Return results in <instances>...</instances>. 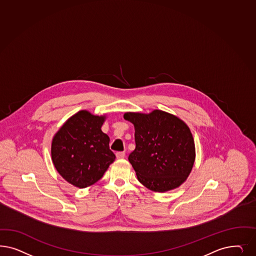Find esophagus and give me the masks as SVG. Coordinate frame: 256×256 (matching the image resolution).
I'll return each instance as SVG.
<instances>
[{"label":"esophagus","mask_w":256,"mask_h":256,"mask_svg":"<svg viewBox=\"0 0 256 256\" xmlns=\"http://www.w3.org/2000/svg\"><path fill=\"white\" fill-rule=\"evenodd\" d=\"M116 156L118 159H122L125 157V152H118L116 154Z\"/></svg>","instance_id":"obj_1"}]
</instances>
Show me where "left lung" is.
Here are the masks:
<instances>
[{
    "label": "left lung",
    "instance_id": "8db88e82",
    "mask_svg": "<svg viewBox=\"0 0 256 256\" xmlns=\"http://www.w3.org/2000/svg\"><path fill=\"white\" fill-rule=\"evenodd\" d=\"M124 118L134 126L136 148L128 159L138 181L154 192L180 186L191 172L196 156L188 126L162 110L150 114L127 112Z\"/></svg>",
    "mask_w": 256,
    "mask_h": 256
}]
</instances>
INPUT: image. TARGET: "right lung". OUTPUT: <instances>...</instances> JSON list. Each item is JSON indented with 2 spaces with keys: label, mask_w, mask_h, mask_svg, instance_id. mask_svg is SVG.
<instances>
[{
  "label": "right lung",
  "mask_w": 256,
  "mask_h": 256,
  "mask_svg": "<svg viewBox=\"0 0 256 256\" xmlns=\"http://www.w3.org/2000/svg\"><path fill=\"white\" fill-rule=\"evenodd\" d=\"M106 116L81 110L72 116L54 134L52 160L68 182L84 188L99 181L115 161L109 136L100 130Z\"/></svg>",
  "instance_id": "obj_1"
}]
</instances>
